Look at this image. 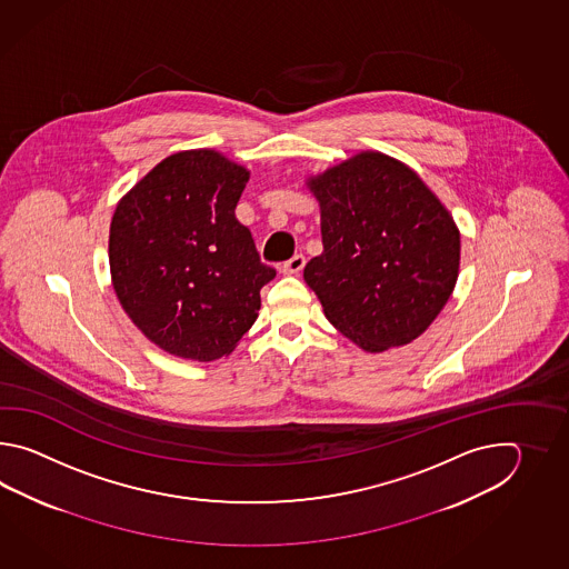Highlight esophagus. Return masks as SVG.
I'll return each mask as SVG.
<instances>
[{"label": "esophagus", "mask_w": 569, "mask_h": 569, "mask_svg": "<svg viewBox=\"0 0 569 569\" xmlns=\"http://www.w3.org/2000/svg\"><path fill=\"white\" fill-rule=\"evenodd\" d=\"M302 267H305V256L295 254L280 267V272H282V274H299Z\"/></svg>", "instance_id": "34e87169"}]
</instances>
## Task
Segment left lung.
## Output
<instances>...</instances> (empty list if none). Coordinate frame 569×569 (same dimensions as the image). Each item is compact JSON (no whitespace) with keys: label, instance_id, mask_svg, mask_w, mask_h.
<instances>
[{"label":"left lung","instance_id":"left-lung-1","mask_svg":"<svg viewBox=\"0 0 569 569\" xmlns=\"http://www.w3.org/2000/svg\"><path fill=\"white\" fill-rule=\"evenodd\" d=\"M323 252L305 267L329 323L362 350L419 338L446 307L460 270V231L417 172L360 152L309 179Z\"/></svg>","mask_w":569,"mask_h":569}]
</instances>
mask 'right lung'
Returning a JSON list of instances; mask_svg holds the SVG:
<instances>
[{"mask_svg": "<svg viewBox=\"0 0 569 569\" xmlns=\"http://www.w3.org/2000/svg\"><path fill=\"white\" fill-rule=\"evenodd\" d=\"M248 179L216 150H184L116 207L113 290L133 326L172 356L213 362L231 353L258 317L260 289L277 277L236 219Z\"/></svg>", "mask_w": 569, "mask_h": 569, "instance_id": "right-lung-1", "label": "right lung"}]
</instances>
